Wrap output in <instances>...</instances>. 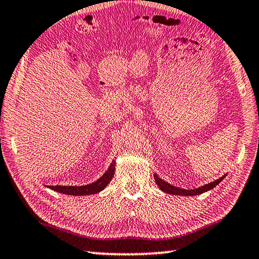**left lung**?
Listing matches in <instances>:
<instances>
[{
  "label": "left lung",
  "mask_w": 259,
  "mask_h": 259,
  "mask_svg": "<svg viewBox=\"0 0 259 259\" xmlns=\"http://www.w3.org/2000/svg\"><path fill=\"white\" fill-rule=\"evenodd\" d=\"M225 178L224 176H222L221 179L214 181V182H211L209 184H206L203 185L201 188H198V189H194V190H184V189H180V188H176L174 185H170L165 181H162L159 176L155 175V180H156V183L158 187L160 188V190L162 191L166 192V193H169V194H179V196H197V194H200L208 191V190H211L212 188H215L217 184L221 183V181Z\"/></svg>",
  "instance_id": "obj_1"
}]
</instances>
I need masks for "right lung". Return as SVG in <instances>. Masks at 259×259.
Returning a JSON list of instances; mask_svg holds the SVG:
<instances>
[{
	"label": "right lung",
	"instance_id": "1",
	"mask_svg": "<svg viewBox=\"0 0 259 259\" xmlns=\"http://www.w3.org/2000/svg\"><path fill=\"white\" fill-rule=\"evenodd\" d=\"M113 173H115V161L111 162L110 167L98 181H95L92 184L83 185V187H61V185H56V187H50V189L54 191L60 192L63 194H70V196H86V194H94L107 187L108 183L110 182Z\"/></svg>",
	"mask_w": 259,
	"mask_h": 259
}]
</instances>
